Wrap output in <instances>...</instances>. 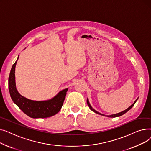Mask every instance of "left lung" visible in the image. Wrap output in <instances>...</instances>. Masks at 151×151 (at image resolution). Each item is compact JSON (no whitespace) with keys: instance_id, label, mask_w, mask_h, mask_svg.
I'll return each instance as SVG.
<instances>
[{"instance_id":"obj_1","label":"left lung","mask_w":151,"mask_h":151,"mask_svg":"<svg viewBox=\"0 0 151 151\" xmlns=\"http://www.w3.org/2000/svg\"><path fill=\"white\" fill-rule=\"evenodd\" d=\"M138 99L134 101V102L133 103V104L129 107V108H128L127 109H125V110H124V111H122V112H121V113H117V114H113V115H110V116H106L107 117H119V116H122V115H123V114H124L125 113H127L128 111H129L133 106H134V104H135L136 103V101H137V100H138ZM87 104H88V106H89V108L92 111H93V112H95L96 113H97V114H100V115H102V116H105V115H104V114H101V113H99V112H97V111H96L95 109H93L92 108V106H91V105H90V104H89V100H88V99H87Z\"/></svg>"}]
</instances>
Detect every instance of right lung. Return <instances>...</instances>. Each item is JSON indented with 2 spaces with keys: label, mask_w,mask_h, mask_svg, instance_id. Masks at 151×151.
Wrapping results in <instances>:
<instances>
[{
  "label": "right lung",
  "mask_w": 151,
  "mask_h": 151,
  "mask_svg": "<svg viewBox=\"0 0 151 151\" xmlns=\"http://www.w3.org/2000/svg\"><path fill=\"white\" fill-rule=\"evenodd\" d=\"M19 55L12 67L9 78V89L13 102L32 118H46L57 114L62 106L68 89L62 90L53 99L47 101L30 100L21 96L15 84V67Z\"/></svg>",
  "instance_id": "add662e5"
}]
</instances>
